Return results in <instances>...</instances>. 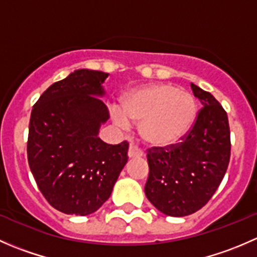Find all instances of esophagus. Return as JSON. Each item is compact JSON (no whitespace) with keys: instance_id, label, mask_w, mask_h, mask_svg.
Listing matches in <instances>:
<instances>
[{"instance_id":"34e87169","label":"esophagus","mask_w":257,"mask_h":257,"mask_svg":"<svg viewBox=\"0 0 257 257\" xmlns=\"http://www.w3.org/2000/svg\"><path fill=\"white\" fill-rule=\"evenodd\" d=\"M128 157L131 158V159H133V158H141V157H143V152H142V150L139 149L136 144L132 143L131 145H129Z\"/></svg>"}]
</instances>
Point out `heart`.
<instances>
[{
    "mask_svg": "<svg viewBox=\"0 0 257 257\" xmlns=\"http://www.w3.org/2000/svg\"><path fill=\"white\" fill-rule=\"evenodd\" d=\"M121 128L139 123V134L150 147L165 148L184 138L198 116V103L190 92L165 83L136 88L121 98V110L112 109Z\"/></svg>",
    "mask_w": 257,
    "mask_h": 257,
    "instance_id": "obj_1",
    "label": "heart"
}]
</instances>
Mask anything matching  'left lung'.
<instances>
[{"mask_svg":"<svg viewBox=\"0 0 257 257\" xmlns=\"http://www.w3.org/2000/svg\"><path fill=\"white\" fill-rule=\"evenodd\" d=\"M203 108L188 136L177 145L148 150L145 195L160 212L181 217L200 210L219 188L230 160L227 114L214 98L191 83Z\"/></svg>","mask_w":257,"mask_h":257,"instance_id":"8db88e82","label":"left lung"}]
</instances>
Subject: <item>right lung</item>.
Segmentation results:
<instances>
[{
  "instance_id": "right-lung-1",
  "label": "right lung",
  "mask_w": 257,
  "mask_h": 257,
  "mask_svg": "<svg viewBox=\"0 0 257 257\" xmlns=\"http://www.w3.org/2000/svg\"><path fill=\"white\" fill-rule=\"evenodd\" d=\"M108 76L77 69L48 87L31 113L28 164L43 196L64 214L97 211L128 162L126 142L110 145L98 137L109 119L100 99Z\"/></svg>"
}]
</instances>
